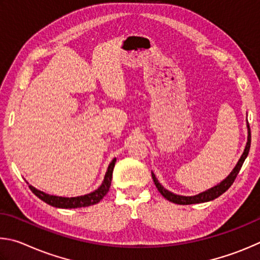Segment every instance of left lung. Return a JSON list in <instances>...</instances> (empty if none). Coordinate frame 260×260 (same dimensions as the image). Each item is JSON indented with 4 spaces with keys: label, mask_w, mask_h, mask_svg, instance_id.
Masks as SVG:
<instances>
[{
    "label": "left lung",
    "mask_w": 260,
    "mask_h": 260,
    "mask_svg": "<svg viewBox=\"0 0 260 260\" xmlns=\"http://www.w3.org/2000/svg\"><path fill=\"white\" fill-rule=\"evenodd\" d=\"M247 127H248V142H247V145H245L243 154L241 155L240 160L238 161V163H236V166L234 167V169L232 170L231 174L227 176L224 180H221L219 184H217L216 186H213V187L204 190V192H202V193L193 195V197H184V195H177L175 193L170 192V190L166 189L160 183H158V180L155 177V175H154L152 172V178L154 180V184H155L158 192H160L162 194V197L167 199L168 201H170L172 203H176V204H183V206H187V204L209 202V201H212V200L217 199L218 197H220V195L222 193H225L226 190L231 187L232 184L234 183L236 176H238L239 171L241 170V167H242L244 160L247 158L248 154H249L250 144H251V133H250V126H249L248 122H247Z\"/></svg>",
    "instance_id": "1"
}]
</instances>
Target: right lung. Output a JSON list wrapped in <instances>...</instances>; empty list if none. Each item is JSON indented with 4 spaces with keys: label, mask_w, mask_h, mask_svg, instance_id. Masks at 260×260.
I'll return each mask as SVG.
<instances>
[{
    "label": "right lung",
    "mask_w": 260,
    "mask_h": 260,
    "mask_svg": "<svg viewBox=\"0 0 260 260\" xmlns=\"http://www.w3.org/2000/svg\"><path fill=\"white\" fill-rule=\"evenodd\" d=\"M115 162H116V158H113V161L109 163L102 185H100L97 189L93 190V192L85 195H81V197H75V198L56 197V195H50L42 192V190L36 189L31 185H29V188L40 200H42L43 202L48 203L49 206H52L56 208L75 209V208L93 206V204L98 203L109 190V187H111V183H112L113 169H114V166H115Z\"/></svg>",
    "instance_id": "obj_1"
}]
</instances>
